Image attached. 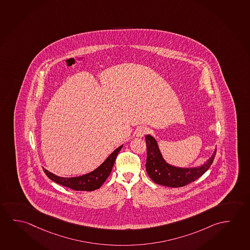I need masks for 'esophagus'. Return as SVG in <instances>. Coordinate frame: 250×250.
I'll return each instance as SVG.
<instances>
[{
  "instance_id": "obj_1",
  "label": "esophagus",
  "mask_w": 250,
  "mask_h": 250,
  "mask_svg": "<svg viewBox=\"0 0 250 250\" xmlns=\"http://www.w3.org/2000/svg\"><path fill=\"white\" fill-rule=\"evenodd\" d=\"M147 132H148V128L147 127L141 126V127H138L135 129V134L137 137H143L147 134Z\"/></svg>"
}]
</instances>
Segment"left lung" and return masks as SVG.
I'll list each match as a JSON object with an SVG mask.
<instances>
[{"mask_svg": "<svg viewBox=\"0 0 250 250\" xmlns=\"http://www.w3.org/2000/svg\"><path fill=\"white\" fill-rule=\"evenodd\" d=\"M147 163L146 170L148 176L156 184L171 188L186 186L201 177L213 163L216 148L206 163L197 167H178L166 163L159 149L157 142L150 135H146Z\"/></svg>", "mask_w": 250, "mask_h": 250, "instance_id": "obj_1", "label": "left lung"}]
</instances>
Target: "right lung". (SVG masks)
<instances>
[{
  "label": "right lung",
  "instance_id": "obj_1",
  "mask_svg": "<svg viewBox=\"0 0 250 250\" xmlns=\"http://www.w3.org/2000/svg\"><path fill=\"white\" fill-rule=\"evenodd\" d=\"M123 145L117 147L111 155H109L102 165H100L96 169L92 171L88 174H83L76 177H60L56 174H52L49 171L43 168L45 174H47L48 178L58 183L60 185L67 187L73 190L76 191H93L98 189L103 185L104 182L111 173L112 168L114 166L116 156L120 150L122 149Z\"/></svg>",
  "mask_w": 250,
  "mask_h": 250
}]
</instances>
